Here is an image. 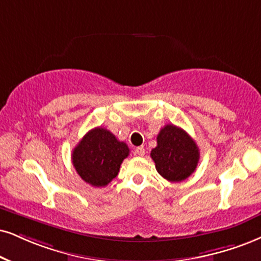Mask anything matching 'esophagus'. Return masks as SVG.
Instances as JSON below:
<instances>
[{"label":"esophagus","mask_w":261,"mask_h":261,"mask_svg":"<svg viewBox=\"0 0 261 261\" xmlns=\"http://www.w3.org/2000/svg\"><path fill=\"white\" fill-rule=\"evenodd\" d=\"M134 152H136V155L138 156H144L145 155V149H144V146H138Z\"/></svg>","instance_id":"esophagus-1"}]
</instances>
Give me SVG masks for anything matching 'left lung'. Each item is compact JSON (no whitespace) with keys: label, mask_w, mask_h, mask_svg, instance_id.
<instances>
[{"label":"left lung","mask_w":261,"mask_h":261,"mask_svg":"<svg viewBox=\"0 0 261 261\" xmlns=\"http://www.w3.org/2000/svg\"><path fill=\"white\" fill-rule=\"evenodd\" d=\"M151 159L160 175L168 181L178 182L195 172L199 150L195 140L181 128L167 124L157 136V146L151 150Z\"/></svg>","instance_id":"1"}]
</instances>
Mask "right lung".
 Listing matches in <instances>:
<instances>
[{
    "label": "right lung",
    "instance_id": "right-lung-1",
    "mask_svg": "<svg viewBox=\"0 0 261 261\" xmlns=\"http://www.w3.org/2000/svg\"><path fill=\"white\" fill-rule=\"evenodd\" d=\"M129 155L123 141L110 130L96 127L89 130L72 151V165L87 184L106 186L120 172L121 163Z\"/></svg>",
    "mask_w": 261,
    "mask_h": 261
}]
</instances>
